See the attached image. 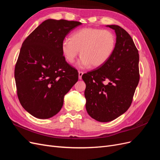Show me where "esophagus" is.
<instances>
[{"instance_id": "obj_1", "label": "esophagus", "mask_w": 160, "mask_h": 160, "mask_svg": "<svg viewBox=\"0 0 160 160\" xmlns=\"http://www.w3.org/2000/svg\"><path fill=\"white\" fill-rule=\"evenodd\" d=\"M83 75V72L82 71H79V79H82V75Z\"/></svg>"}]
</instances>
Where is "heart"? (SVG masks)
<instances>
[{
	"label": "heart",
	"instance_id": "b5f03b06",
	"mask_svg": "<svg viewBox=\"0 0 160 160\" xmlns=\"http://www.w3.org/2000/svg\"><path fill=\"white\" fill-rule=\"evenodd\" d=\"M116 45L115 34L109 30L83 28L73 32L71 39L65 38L61 50L65 59L73 63L80 50L81 55L77 63L80 68L91 65L99 67L107 62L113 55Z\"/></svg>",
	"mask_w": 160,
	"mask_h": 160
}]
</instances>
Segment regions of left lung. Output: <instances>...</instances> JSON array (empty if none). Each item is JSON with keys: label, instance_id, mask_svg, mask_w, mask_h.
I'll return each mask as SVG.
<instances>
[{"label": "left lung", "instance_id": "obj_1", "mask_svg": "<svg viewBox=\"0 0 160 160\" xmlns=\"http://www.w3.org/2000/svg\"><path fill=\"white\" fill-rule=\"evenodd\" d=\"M116 34L113 55L103 65L82 75L86 84V109L100 122H111L132 103L139 83V53L132 38L118 25H107ZM106 80L108 84H104Z\"/></svg>", "mask_w": 160, "mask_h": 160}]
</instances>
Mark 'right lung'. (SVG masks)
<instances>
[{
    "mask_svg": "<svg viewBox=\"0 0 160 160\" xmlns=\"http://www.w3.org/2000/svg\"><path fill=\"white\" fill-rule=\"evenodd\" d=\"M81 22L47 19L22 42L14 69L17 96L27 112L38 119L55 115L79 73L67 63L61 45Z\"/></svg>",
    "mask_w": 160,
    "mask_h": 160,
    "instance_id": "add662e5",
    "label": "right lung"
}]
</instances>
